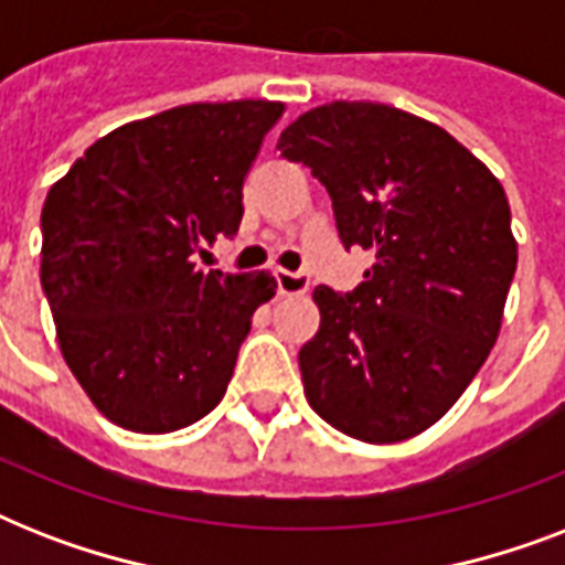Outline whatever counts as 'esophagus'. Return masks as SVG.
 <instances>
[{
	"label": "esophagus",
	"mask_w": 565,
	"mask_h": 565,
	"mask_svg": "<svg viewBox=\"0 0 565 565\" xmlns=\"http://www.w3.org/2000/svg\"><path fill=\"white\" fill-rule=\"evenodd\" d=\"M275 281L281 296H301L308 292L310 278L305 273H290V269H275Z\"/></svg>",
	"instance_id": "obj_1"
}]
</instances>
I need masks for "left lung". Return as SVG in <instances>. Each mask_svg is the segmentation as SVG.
I'll use <instances>...</instances> for the list:
<instances>
[{
    "label": "left lung",
    "mask_w": 565,
    "mask_h": 565,
    "mask_svg": "<svg viewBox=\"0 0 565 565\" xmlns=\"http://www.w3.org/2000/svg\"><path fill=\"white\" fill-rule=\"evenodd\" d=\"M328 190L345 248H370L352 292L317 287L301 345L310 407L349 437L402 443L472 384L501 328L516 239L499 179L434 122L377 102H334L278 137Z\"/></svg>",
    "instance_id": "8db88e82"
}]
</instances>
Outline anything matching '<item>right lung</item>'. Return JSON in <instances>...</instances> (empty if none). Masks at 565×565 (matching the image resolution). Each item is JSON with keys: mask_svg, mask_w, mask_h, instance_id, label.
<instances>
[{"mask_svg": "<svg viewBox=\"0 0 565 565\" xmlns=\"http://www.w3.org/2000/svg\"><path fill=\"white\" fill-rule=\"evenodd\" d=\"M281 102L181 105L102 137L49 190L40 284L84 393L119 428L170 434L228 390L269 273H202Z\"/></svg>", "mask_w": 565, "mask_h": 565, "instance_id": "add662e5", "label": "right lung"}]
</instances>
